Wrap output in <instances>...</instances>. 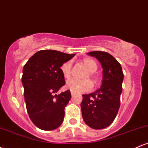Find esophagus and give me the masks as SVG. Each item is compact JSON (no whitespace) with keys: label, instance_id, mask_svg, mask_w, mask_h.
I'll use <instances>...</instances> for the list:
<instances>
[{"label":"esophagus","instance_id":"esophagus-1","mask_svg":"<svg viewBox=\"0 0 148 148\" xmlns=\"http://www.w3.org/2000/svg\"><path fill=\"white\" fill-rule=\"evenodd\" d=\"M71 95H72V97L74 96V95H75V93L73 92H71Z\"/></svg>","mask_w":148,"mask_h":148}]
</instances>
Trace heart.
Returning <instances> with one entry per match:
<instances>
[{
    "label": "heart",
    "instance_id": "1",
    "mask_svg": "<svg viewBox=\"0 0 148 148\" xmlns=\"http://www.w3.org/2000/svg\"><path fill=\"white\" fill-rule=\"evenodd\" d=\"M82 63L88 70V72L84 76V79H88L90 77L92 80L93 82L96 83L97 81V77L95 74V72L97 69V62L93 59L86 58L82 60ZM72 67V62L71 60L67 61L61 65L60 71L64 79H69L71 77ZM66 88L74 93L85 92L91 90L92 88V83L88 79L82 80V81L72 79L67 81V84H66Z\"/></svg>",
    "mask_w": 148,
    "mask_h": 148
}]
</instances>
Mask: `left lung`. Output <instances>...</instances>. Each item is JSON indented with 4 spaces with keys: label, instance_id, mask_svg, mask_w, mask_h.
Instances as JSON below:
<instances>
[{
    "label": "left lung",
    "instance_id": "obj_1",
    "mask_svg": "<svg viewBox=\"0 0 148 148\" xmlns=\"http://www.w3.org/2000/svg\"><path fill=\"white\" fill-rule=\"evenodd\" d=\"M88 55L96 58L103 69V79L99 89L83 95L81 103L84 122L95 130H101L113 123L120 104L124 74L118 61L108 53L95 51Z\"/></svg>",
    "mask_w": 148,
    "mask_h": 148
}]
</instances>
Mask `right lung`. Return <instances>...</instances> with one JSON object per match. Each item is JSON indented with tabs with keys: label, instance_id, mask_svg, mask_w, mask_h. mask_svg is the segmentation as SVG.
Returning a JSON list of instances; mask_svg holds the SVG:
<instances>
[{
	"label": "right lung",
	"instance_id": "1",
	"mask_svg": "<svg viewBox=\"0 0 148 148\" xmlns=\"http://www.w3.org/2000/svg\"><path fill=\"white\" fill-rule=\"evenodd\" d=\"M74 56L55 50L39 51L23 67L21 81L26 109L31 121L40 130H53L63 122L70 90L54 94L65 84L61 65Z\"/></svg>",
	"mask_w": 148,
	"mask_h": 148
}]
</instances>
